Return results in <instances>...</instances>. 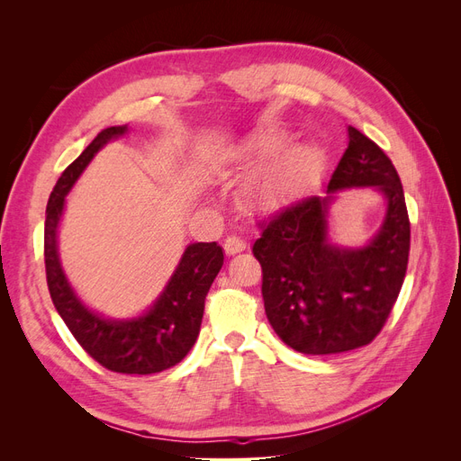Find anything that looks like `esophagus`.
<instances>
[{"mask_svg": "<svg viewBox=\"0 0 461 461\" xmlns=\"http://www.w3.org/2000/svg\"><path fill=\"white\" fill-rule=\"evenodd\" d=\"M244 248H246V242H244L242 239H239V236H234V234L227 236V240H225V252H227L229 256L240 254Z\"/></svg>", "mask_w": 461, "mask_h": 461, "instance_id": "34e87169", "label": "esophagus"}]
</instances>
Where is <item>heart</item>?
Returning a JSON list of instances; mask_svg holds the SVG:
<instances>
[{
	"mask_svg": "<svg viewBox=\"0 0 461 461\" xmlns=\"http://www.w3.org/2000/svg\"><path fill=\"white\" fill-rule=\"evenodd\" d=\"M276 185H278V176H267V178H263L261 183L258 185V196H261V198H267V196H271V194L275 192V188H276Z\"/></svg>",
	"mask_w": 461,
	"mask_h": 461,
	"instance_id": "1",
	"label": "heart"
}]
</instances>
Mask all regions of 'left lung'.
<instances>
[{
	"label": "left lung",
	"instance_id": "obj_1",
	"mask_svg": "<svg viewBox=\"0 0 461 461\" xmlns=\"http://www.w3.org/2000/svg\"><path fill=\"white\" fill-rule=\"evenodd\" d=\"M348 148L327 196H305L259 222L252 252L271 327L296 352L325 356L373 342L393 312L410 258V217L393 161L366 134L348 127ZM373 185L389 209L380 234L357 250L326 239L336 192Z\"/></svg>",
	"mask_w": 461,
	"mask_h": 461
}]
</instances>
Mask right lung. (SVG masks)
I'll list each match as a JSON object with an SVG mask.
<instances>
[{"label": "right lung", "mask_w": 461, "mask_h": 461, "mask_svg": "<svg viewBox=\"0 0 461 461\" xmlns=\"http://www.w3.org/2000/svg\"><path fill=\"white\" fill-rule=\"evenodd\" d=\"M124 132L127 127L104 129L67 167L58 185L53 186L46 207L44 229L46 278L55 310L90 357L115 373L151 375L183 361L196 342L205 296L222 267L225 256L217 242L190 244L159 300L138 319L109 321L80 303L67 283L58 256V225L65 196L97 149Z\"/></svg>", "instance_id": "right-lung-1"}]
</instances>
